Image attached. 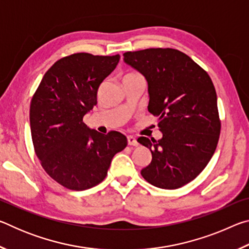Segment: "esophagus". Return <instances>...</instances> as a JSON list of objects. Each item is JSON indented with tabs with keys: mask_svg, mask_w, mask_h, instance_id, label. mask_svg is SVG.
I'll list each match as a JSON object with an SVG mask.
<instances>
[{
	"mask_svg": "<svg viewBox=\"0 0 249 249\" xmlns=\"http://www.w3.org/2000/svg\"><path fill=\"white\" fill-rule=\"evenodd\" d=\"M127 142L129 146H137L138 145V142L136 141V138L133 136H127Z\"/></svg>",
	"mask_w": 249,
	"mask_h": 249,
	"instance_id": "esophagus-1",
	"label": "esophagus"
}]
</instances>
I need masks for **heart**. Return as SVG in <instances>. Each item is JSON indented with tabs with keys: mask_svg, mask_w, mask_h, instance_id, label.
<instances>
[{
	"mask_svg": "<svg viewBox=\"0 0 249 249\" xmlns=\"http://www.w3.org/2000/svg\"><path fill=\"white\" fill-rule=\"evenodd\" d=\"M135 75H138V74H135V73H129V74H126L125 77H124V79L125 78H130V77H135Z\"/></svg>",
	"mask_w": 249,
	"mask_h": 249,
	"instance_id": "obj_1",
	"label": "heart"
}]
</instances>
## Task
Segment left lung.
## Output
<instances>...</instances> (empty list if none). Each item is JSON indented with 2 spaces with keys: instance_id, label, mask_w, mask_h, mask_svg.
<instances>
[{
  "instance_id": "left-lung-1",
  "label": "left lung",
  "mask_w": 249,
  "mask_h": 249,
  "mask_svg": "<svg viewBox=\"0 0 249 249\" xmlns=\"http://www.w3.org/2000/svg\"><path fill=\"white\" fill-rule=\"evenodd\" d=\"M124 62L148 84V111L158 116L159 141L140 137L151 151L141 174L150 184L178 189L204 169L216 149L221 122L217 96L206 71L187 54L171 48L127 52Z\"/></svg>"
}]
</instances>
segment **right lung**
Listing matches in <instances>:
<instances>
[{"instance_id":"add662e5","label":"right lung","mask_w":249,"mask_h":249,"mask_svg":"<svg viewBox=\"0 0 249 249\" xmlns=\"http://www.w3.org/2000/svg\"><path fill=\"white\" fill-rule=\"evenodd\" d=\"M120 54L79 53L59 59L34 94L29 122L37 157L45 171L70 190L102 182L114 155L127 140L115 130L103 135L83 123L96 105L100 84L116 68Z\"/></svg>"}]
</instances>
